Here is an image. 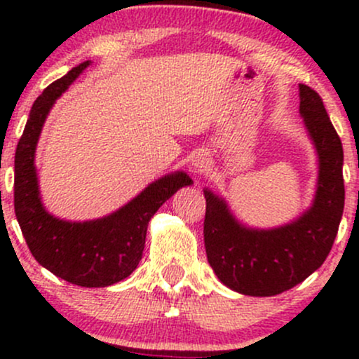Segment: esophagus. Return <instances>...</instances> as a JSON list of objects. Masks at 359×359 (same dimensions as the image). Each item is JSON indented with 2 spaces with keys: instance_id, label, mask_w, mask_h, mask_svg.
Masks as SVG:
<instances>
[{
  "instance_id": "1",
  "label": "esophagus",
  "mask_w": 359,
  "mask_h": 359,
  "mask_svg": "<svg viewBox=\"0 0 359 359\" xmlns=\"http://www.w3.org/2000/svg\"><path fill=\"white\" fill-rule=\"evenodd\" d=\"M192 165H194V168H196V170H204V168L208 167V158H205L204 155L194 156Z\"/></svg>"
}]
</instances>
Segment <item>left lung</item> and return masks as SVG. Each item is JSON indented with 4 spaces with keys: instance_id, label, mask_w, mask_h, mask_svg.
Instances as JSON below:
<instances>
[{
    "instance_id": "left-lung-1",
    "label": "left lung",
    "mask_w": 359,
    "mask_h": 359,
    "mask_svg": "<svg viewBox=\"0 0 359 359\" xmlns=\"http://www.w3.org/2000/svg\"><path fill=\"white\" fill-rule=\"evenodd\" d=\"M300 114L319 154V187L309 211L270 231L246 229L224 201L205 196L204 245L208 262L226 287L253 297H270L304 282L327 258L344 209L343 145L323 97L300 84Z\"/></svg>"
}]
</instances>
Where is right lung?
<instances>
[{
    "mask_svg": "<svg viewBox=\"0 0 359 359\" xmlns=\"http://www.w3.org/2000/svg\"><path fill=\"white\" fill-rule=\"evenodd\" d=\"M88 65L84 62L52 82L32 106L15 154V214L40 265L74 285L108 287L137 269L148 221L168 197L192 180L184 172L162 177L125 208L96 221L67 222L45 211L34 165L36 142L53 102Z\"/></svg>",
    "mask_w": 359,
    "mask_h": 359,
    "instance_id": "1",
    "label": "right lung"
}]
</instances>
